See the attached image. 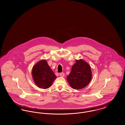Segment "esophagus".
Instances as JSON below:
<instances>
[{
	"label": "esophagus",
	"instance_id": "1",
	"mask_svg": "<svg viewBox=\"0 0 125 125\" xmlns=\"http://www.w3.org/2000/svg\"><path fill=\"white\" fill-rule=\"evenodd\" d=\"M60 77H64V73H60Z\"/></svg>",
	"mask_w": 125,
	"mask_h": 125
}]
</instances>
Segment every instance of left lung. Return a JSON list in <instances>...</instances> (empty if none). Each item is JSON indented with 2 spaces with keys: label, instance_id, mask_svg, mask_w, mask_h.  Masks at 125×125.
Here are the masks:
<instances>
[{
  "label": "left lung",
  "instance_id": "1",
  "mask_svg": "<svg viewBox=\"0 0 125 125\" xmlns=\"http://www.w3.org/2000/svg\"><path fill=\"white\" fill-rule=\"evenodd\" d=\"M72 71L67 77V80L74 89H81L87 86L92 79L90 65L82 59L76 60Z\"/></svg>",
  "mask_w": 125,
  "mask_h": 125
}]
</instances>
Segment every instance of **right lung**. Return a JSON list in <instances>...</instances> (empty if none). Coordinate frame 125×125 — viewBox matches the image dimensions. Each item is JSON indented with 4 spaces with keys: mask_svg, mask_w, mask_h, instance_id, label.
<instances>
[{
    "mask_svg": "<svg viewBox=\"0 0 125 125\" xmlns=\"http://www.w3.org/2000/svg\"><path fill=\"white\" fill-rule=\"evenodd\" d=\"M32 74L35 84L39 88L44 89L49 88L56 78L45 60L39 61L34 65Z\"/></svg>",
    "mask_w": 125,
    "mask_h": 125,
    "instance_id": "add662e5",
    "label": "right lung"
}]
</instances>
